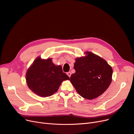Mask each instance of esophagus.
I'll use <instances>...</instances> for the list:
<instances>
[{
  "instance_id": "obj_1",
  "label": "esophagus",
  "mask_w": 134,
  "mask_h": 134,
  "mask_svg": "<svg viewBox=\"0 0 134 134\" xmlns=\"http://www.w3.org/2000/svg\"><path fill=\"white\" fill-rule=\"evenodd\" d=\"M66 74L69 76V77H70L71 73L70 71H69V72H66Z\"/></svg>"
}]
</instances>
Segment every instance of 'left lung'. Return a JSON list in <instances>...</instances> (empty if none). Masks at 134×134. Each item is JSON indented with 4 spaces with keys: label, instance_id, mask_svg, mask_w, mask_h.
<instances>
[{
    "label": "left lung",
    "instance_id": "left-lung-1",
    "mask_svg": "<svg viewBox=\"0 0 134 134\" xmlns=\"http://www.w3.org/2000/svg\"><path fill=\"white\" fill-rule=\"evenodd\" d=\"M86 56L76 58L74 74L70 76V82L80 96L93 99L102 94L112 82V67L102 58L91 52Z\"/></svg>",
    "mask_w": 134,
    "mask_h": 134
}]
</instances>
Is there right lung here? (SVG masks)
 <instances>
[{"instance_id":"1","label":"right lung","mask_w":134,"mask_h":134,"mask_svg":"<svg viewBox=\"0 0 134 134\" xmlns=\"http://www.w3.org/2000/svg\"><path fill=\"white\" fill-rule=\"evenodd\" d=\"M69 79V77L63 71L62 66H56L51 58L44 60L38 57L26 72L28 88L43 97L54 94L63 81Z\"/></svg>"}]
</instances>
